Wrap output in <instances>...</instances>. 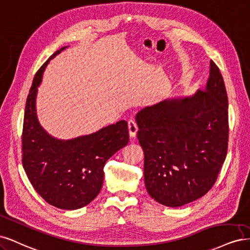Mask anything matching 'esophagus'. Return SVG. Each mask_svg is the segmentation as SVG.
Returning <instances> with one entry per match:
<instances>
[{
  "instance_id": "1",
  "label": "esophagus",
  "mask_w": 250,
  "mask_h": 250,
  "mask_svg": "<svg viewBox=\"0 0 250 250\" xmlns=\"http://www.w3.org/2000/svg\"><path fill=\"white\" fill-rule=\"evenodd\" d=\"M127 128H128V135H130L131 138H135L137 132H138V126H137V124L135 120H133V119L128 120Z\"/></svg>"
}]
</instances>
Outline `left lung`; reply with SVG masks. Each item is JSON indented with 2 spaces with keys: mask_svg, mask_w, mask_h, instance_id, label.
<instances>
[{
  "mask_svg": "<svg viewBox=\"0 0 250 250\" xmlns=\"http://www.w3.org/2000/svg\"><path fill=\"white\" fill-rule=\"evenodd\" d=\"M228 110L223 78L211 60L204 90L164 100L136 114L144 183L159 204L181 207L213 187L227 158Z\"/></svg>",
  "mask_w": 250,
  "mask_h": 250,
  "instance_id": "left-lung-1",
  "label": "left lung"
}]
</instances>
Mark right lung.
<instances>
[{"label": "right lung", "mask_w": 250, "mask_h": 250, "mask_svg": "<svg viewBox=\"0 0 250 250\" xmlns=\"http://www.w3.org/2000/svg\"><path fill=\"white\" fill-rule=\"evenodd\" d=\"M54 53L39 68L27 98L22 127V166L32 186L47 204L63 210H77L90 204L100 193L104 166L128 143L127 123L120 120L98 132L63 140L40 125L36 114L38 86Z\"/></svg>", "instance_id": "right-lung-1"}]
</instances>
